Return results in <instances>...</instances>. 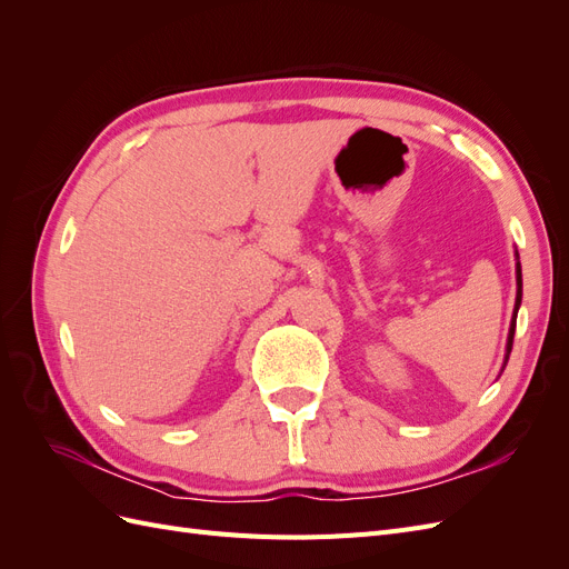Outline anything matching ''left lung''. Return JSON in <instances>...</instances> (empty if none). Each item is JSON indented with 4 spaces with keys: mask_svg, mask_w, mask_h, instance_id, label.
<instances>
[{
    "mask_svg": "<svg viewBox=\"0 0 569 569\" xmlns=\"http://www.w3.org/2000/svg\"><path fill=\"white\" fill-rule=\"evenodd\" d=\"M515 278H518V297H515V311H512V320H510V332H508V343H506V358H503V368L501 372L506 370V363H508V356H510V349H512V335H515V320H518V311H520V303H522V266H520V256L518 251H515Z\"/></svg>",
    "mask_w": 569,
    "mask_h": 569,
    "instance_id": "left-lung-1",
    "label": "left lung"
}]
</instances>
